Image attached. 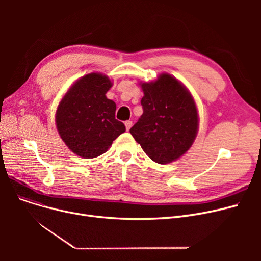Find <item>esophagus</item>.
Instances as JSON below:
<instances>
[{"label": "esophagus", "instance_id": "esophagus-1", "mask_svg": "<svg viewBox=\"0 0 261 261\" xmlns=\"http://www.w3.org/2000/svg\"><path fill=\"white\" fill-rule=\"evenodd\" d=\"M125 126H126L127 131H129V130H130V128L132 127V121H131V120H127V121H125Z\"/></svg>", "mask_w": 261, "mask_h": 261}]
</instances>
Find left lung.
Here are the masks:
<instances>
[{
	"label": "left lung",
	"instance_id": "left-lung-1",
	"mask_svg": "<svg viewBox=\"0 0 261 261\" xmlns=\"http://www.w3.org/2000/svg\"><path fill=\"white\" fill-rule=\"evenodd\" d=\"M141 86L144 112L130 133L152 161L171 163L185 154L196 139V102L185 86L166 73Z\"/></svg>",
	"mask_w": 261,
	"mask_h": 261
}]
</instances>
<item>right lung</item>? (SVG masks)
<instances>
[{"label": "right lung", "mask_w": 261, "mask_h": 261, "mask_svg": "<svg viewBox=\"0 0 261 261\" xmlns=\"http://www.w3.org/2000/svg\"><path fill=\"white\" fill-rule=\"evenodd\" d=\"M111 87L108 76L90 73L78 79L58 105L56 126L60 138L81 158L101 155L126 131L125 125L115 119V102L106 96Z\"/></svg>", "instance_id": "right-lung-1"}]
</instances>
